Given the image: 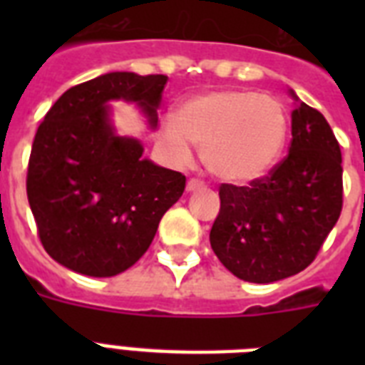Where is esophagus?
I'll list each match as a JSON object with an SVG mask.
<instances>
[{"label":"esophagus","mask_w":365,"mask_h":365,"mask_svg":"<svg viewBox=\"0 0 365 365\" xmlns=\"http://www.w3.org/2000/svg\"><path fill=\"white\" fill-rule=\"evenodd\" d=\"M205 187V182H200L197 178H191L187 182V191H197V189Z\"/></svg>","instance_id":"obj_1"}]
</instances>
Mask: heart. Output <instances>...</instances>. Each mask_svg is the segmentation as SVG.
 <instances>
[{
  "label": "heart",
  "instance_id": "heart-1",
  "mask_svg": "<svg viewBox=\"0 0 365 365\" xmlns=\"http://www.w3.org/2000/svg\"><path fill=\"white\" fill-rule=\"evenodd\" d=\"M282 102L254 91H214L183 102L176 121L166 119L159 136L180 163L191 157V143L202 151L206 168L229 183L265 176L288 140Z\"/></svg>",
  "mask_w": 365,
  "mask_h": 365
}]
</instances>
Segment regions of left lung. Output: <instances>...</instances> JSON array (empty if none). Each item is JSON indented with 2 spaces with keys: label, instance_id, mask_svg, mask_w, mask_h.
I'll list each match as a JSON object with an SVG mask.
<instances>
[{
  "label": "left lung",
  "instance_id": "8db88e82",
  "mask_svg": "<svg viewBox=\"0 0 365 365\" xmlns=\"http://www.w3.org/2000/svg\"><path fill=\"white\" fill-rule=\"evenodd\" d=\"M289 93V153L250 185H220L212 250L246 282H277L307 269L343 208L339 142L320 111Z\"/></svg>",
  "mask_w": 365,
  "mask_h": 365
}]
</instances>
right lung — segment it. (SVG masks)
Returning a JSON list of instances; mask_svg holds the SVG:
<instances>
[{
  "label": "right lung",
  "mask_w": 365,
  "mask_h": 365,
  "mask_svg": "<svg viewBox=\"0 0 365 365\" xmlns=\"http://www.w3.org/2000/svg\"><path fill=\"white\" fill-rule=\"evenodd\" d=\"M168 77L111 71L68 88L31 143L26 193L43 248L87 277H115L153 240L182 197L185 176L143 159L142 143L117 136L110 100L136 102L151 126Z\"/></svg>",
  "instance_id": "obj_1"
}]
</instances>
